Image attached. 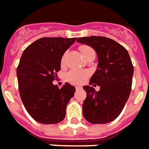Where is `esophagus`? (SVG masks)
I'll return each mask as SVG.
<instances>
[{
	"instance_id": "34e87169",
	"label": "esophagus",
	"mask_w": 149,
	"mask_h": 149,
	"mask_svg": "<svg viewBox=\"0 0 149 149\" xmlns=\"http://www.w3.org/2000/svg\"><path fill=\"white\" fill-rule=\"evenodd\" d=\"M75 88H76V89H80V88H82V86H79V85H78V86H75Z\"/></svg>"
}]
</instances>
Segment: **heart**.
Segmentation results:
<instances>
[{
    "instance_id": "obj_1",
    "label": "heart",
    "mask_w": 149,
    "mask_h": 149,
    "mask_svg": "<svg viewBox=\"0 0 149 149\" xmlns=\"http://www.w3.org/2000/svg\"><path fill=\"white\" fill-rule=\"evenodd\" d=\"M79 50H80L81 53L84 57H86L88 53L93 52L94 50L88 45H82L79 47ZM66 57H67V53H63L62 57L61 58V65H64L65 64V61H66ZM88 71H83V70H71L69 72L66 73L65 79V80L72 84H83L85 81V79L88 78Z\"/></svg>"
}]
</instances>
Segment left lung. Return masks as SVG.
I'll return each instance as SVG.
<instances>
[{"instance_id": "8db88e82", "label": "left lung", "mask_w": 149, "mask_h": 149, "mask_svg": "<svg viewBox=\"0 0 149 149\" xmlns=\"http://www.w3.org/2000/svg\"><path fill=\"white\" fill-rule=\"evenodd\" d=\"M81 44L95 49L98 57L96 72L83 104V115L92 124H105L116 119L123 111L131 90L134 67L127 50L115 40L103 36L81 37ZM100 86L96 92L91 85Z\"/></svg>"}]
</instances>
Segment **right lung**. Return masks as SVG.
Instances as JSON below:
<instances>
[{
    "label": "right lung",
    "mask_w": 149,
    "mask_h": 149,
    "mask_svg": "<svg viewBox=\"0 0 149 149\" xmlns=\"http://www.w3.org/2000/svg\"><path fill=\"white\" fill-rule=\"evenodd\" d=\"M76 38L44 37L23 51L17 68L18 89L24 107L31 118L42 124H56L65 117V109L75 88L65 83L53 85L61 70L63 53Z\"/></svg>",
    "instance_id": "add662e5"
}]
</instances>
